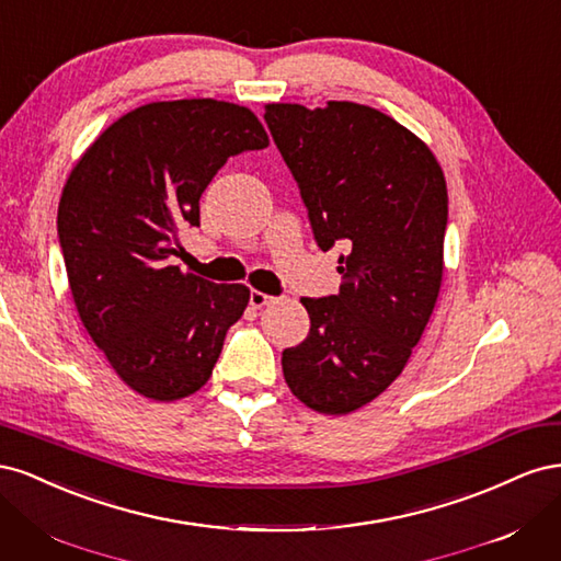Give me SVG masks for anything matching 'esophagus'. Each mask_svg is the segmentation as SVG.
<instances>
[{
    "label": "esophagus",
    "mask_w": 561,
    "mask_h": 561,
    "mask_svg": "<svg viewBox=\"0 0 561 561\" xmlns=\"http://www.w3.org/2000/svg\"><path fill=\"white\" fill-rule=\"evenodd\" d=\"M271 301H274V297L266 295V293H260V290L250 293V307L252 309H264V307H268Z\"/></svg>",
    "instance_id": "34e87169"
}]
</instances>
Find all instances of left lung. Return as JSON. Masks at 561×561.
Segmentation results:
<instances>
[{"mask_svg": "<svg viewBox=\"0 0 561 561\" xmlns=\"http://www.w3.org/2000/svg\"><path fill=\"white\" fill-rule=\"evenodd\" d=\"M320 250L342 243L339 295L301 297L309 336L283 351L293 393L351 414L393 383L426 330L445 271L447 182L428 145L388 114L330 100L264 107Z\"/></svg>", "mask_w": 561, "mask_h": 561, "instance_id": "left-lung-1", "label": "left lung"}]
</instances>
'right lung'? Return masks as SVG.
Segmentation results:
<instances>
[{
	"label": "right lung",
	"instance_id": "obj_1",
	"mask_svg": "<svg viewBox=\"0 0 561 561\" xmlns=\"http://www.w3.org/2000/svg\"><path fill=\"white\" fill-rule=\"evenodd\" d=\"M264 147L248 107L163 100L116 118L67 178L58 239L75 307L135 393L173 402L210 379L250 290L184 274L171 257L180 227H198V198L219 168Z\"/></svg>",
	"mask_w": 561,
	"mask_h": 561
}]
</instances>
